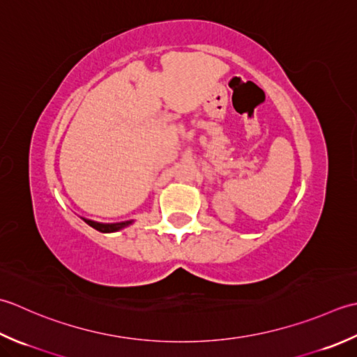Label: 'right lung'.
Returning a JSON list of instances; mask_svg holds the SVG:
<instances>
[{
	"label": "right lung",
	"instance_id": "obj_1",
	"mask_svg": "<svg viewBox=\"0 0 357 357\" xmlns=\"http://www.w3.org/2000/svg\"><path fill=\"white\" fill-rule=\"evenodd\" d=\"M89 227H92L93 229H97L100 232H115V231H120L123 228L129 227L130 223H132V220L129 222H120V223H100V222H93V220H89V219H83Z\"/></svg>",
	"mask_w": 357,
	"mask_h": 357
}]
</instances>
